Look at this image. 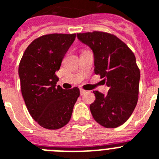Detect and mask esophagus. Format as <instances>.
Instances as JSON below:
<instances>
[{
    "label": "esophagus",
    "mask_w": 159,
    "mask_h": 159,
    "mask_svg": "<svg viewBox=\"0 0 159 159\" xmlns=\"http://www.w3.org/2000/svg\"><path fill=\"white\" fill-rule=\"evenodd\" d=\"M80 95H84V94L86 93L87 91H86V90L83 89V88H80Z\"/></svg>",
    "instance_id": "esophagus-1"
}]
</instances>
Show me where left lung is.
<instances>
[{"instance_id":"obj_1","label":"left lung","mask_w":159,"mask_h":159,"mask_svg":"<svg viewBox=\"0 0 159 159\" xmlns=\"http://www.w3.org/2000/svg\"><path fill=\"white\" fill-rule=\"evenodd\" d=\"M77 36L92 49L95 73L109 87L107 95L93 92L92 116L106 128L119 127L131 116L139 99L140 70L135 56L124 42L108 32L94 31Z\"/></svg>"}]
</instances>
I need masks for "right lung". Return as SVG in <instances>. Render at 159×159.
<instances>
[{
  "mask_svg": "<svg viewBox=\"0 0 159 159\" xmlns=\"http://www.w3.org/2000/svg\"><path fill=\"white\" fill-rule=\"evenodd\" d=\"M75 33L47 34L28 46L19 64L22 96L29 114L38 124L57 130L68 123L80 90L60 85L56 71L60 69L66 52L74 42Z\"/></svg>",
  "mask_w": 159,
  "mask_h": 159,
  "instance_id": "right-lung-1",
  "label": "right lung"
}]
</instances>
